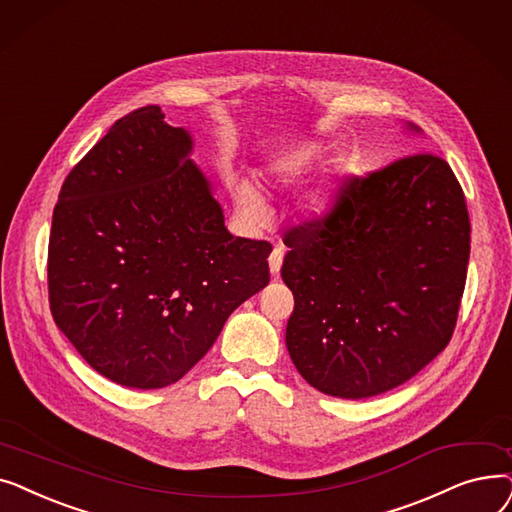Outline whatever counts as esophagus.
<instances>
[{
	"instance_id": "34e87169",
	"label": "esophagus",
	"mask_w": 512,
	"mask_h": 512,
	"mask_svg": "<svg viewBox=\"0 0 512 512\" xmlns=\"http://www.w3.org/2000/svg\"><path fill=\"white\" fill-rule=\"evenodd\" d=\"M283 246H275V250L271 252L269 256V269H271V275L277 277L279 271H281V264H283Z\"/></svg>"
}]
</instances>
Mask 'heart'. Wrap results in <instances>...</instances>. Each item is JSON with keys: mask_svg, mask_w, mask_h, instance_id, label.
Returning a JSON list of instances; mask_svg holds the SVG:
<instances>
[{"mask_svg": "<svg viewBox=\"0 0 512 512\" xmlns=\"http://www.w3.org/2000/svg\"><path fill=\"white\" fill-rule=\"evenodd\" d=\"M239 202H241L243 208L250 210V212H260V208H262L260 198L256 196V191L250 189V187H241L239 189Z\"/></svg>", "mask_w": 512, "mask_h": 512, "instance_id": "heart-1", "label": "heart"}]
</instances>
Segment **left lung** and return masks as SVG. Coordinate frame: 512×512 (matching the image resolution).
Returning a JSON list of instances; mask_svg holds the SVG:
<instances>
[{
	"mask_svg": "<svg viewBox=\"0 0 512 512\" xmlns=\"http://www.w3.org/2000/svg\"><path fill=\"white\" fill-rule=\"evenodd\" d=\"M281 277L294 294L285 344L319 392H389L452 339L471 223L450 164L406 154L339 185L329 210L283 233Z\"/></svg>",
	"mask_w": 512,
	"mask_h": 512,
	"instance_id": "obj_1",
	"label": "left lung"
}]
</instances>
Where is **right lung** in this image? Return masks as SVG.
Instances as JSON below:
<instances>
[{
	"label": "right lung",
	"instance_id": "add662e5",
	"mask_svg": "<svg viewBox=\"0 0 512 512\" xmlns=\"http://www.w3.org/2000/svg\"><path fill=\"white\" fill-rule=\"evenodd\" d=\"M191 139L158 106L118 118L62 183L47 248L56 325L100 375L158 389L269 285L264 239L233 237Z\"/></svg>",
	"mask_w": 512,
	"mask_h": 512
}]
</instances>
